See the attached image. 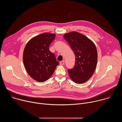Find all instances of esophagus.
<instances>
[{"label": "esophagus", "instance_id": "1", "mask_svg": "<svg viewBox=\"0 0 122 122\" xmlns=\"http://www.w3.org/2000/svg\"><path fill=\"white\" fill-rule=\"evenodd\" d=\"M64 64H65V61L64 60H63V61L60 62V65H64Z\"/></svg>", "mask_w": 122, "mask_h": 122}]
</instances>
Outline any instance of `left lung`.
<instances>
[{"mask_svg": "<svg viewBox=\"0 0 122 122\" xmlns=\"http://www.w3.org/2000/svg\"><path fill=\"white\" fill-rule=\"evenodd\" d=\"M65 40L75 56L74 67L68 69L69 77L75 83L86 82L93 75L97 62V53L94 43L84 35L76 31L64 34Z\"/></svg>", "mask_w": 122, "mask_h": 122, "instance_id": "8db88e82", "label": "left lung"}]
</instances>
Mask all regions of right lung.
Returning a JSON list of instances; mask_svg holds the SVG:
<instances>
[{"label":"right lung","instance_id":"right-lung-1","mask_svg":"<svg viewBox=\"0 0 122 122\" xmlns=\"http://www.w3.org/2000/svg\"><path fill=\"white\" fill-rule=\"evenodd\" d=\"M56 34L43 33L32 38L26 44L23 62L28 75L39 82L48 80L59 65L56 56L49 50V46Z\"/></svg>","mask_w":122,"mask_h":122}]
</instances>
